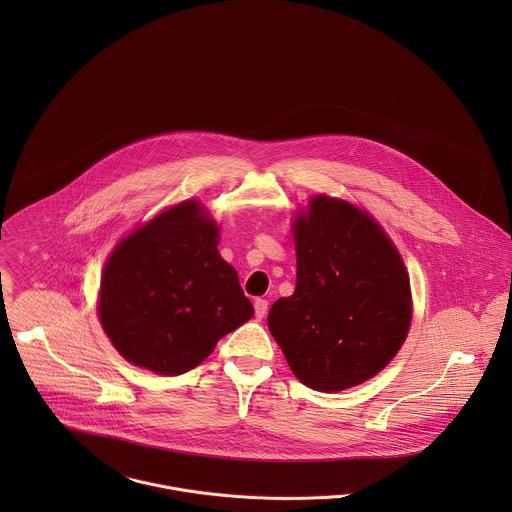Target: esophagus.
<instances>
[{"label":"esophagus","instance_id":"obj_1","mask_svg":"<svg viewBox=\"0 0 512 512\" xmlns=\"http://www.w3.org/2000/svg\"><path fill=\"white\" fill-rule=\"evenodd\" d=\"M254 311H256V317L262 319V317L268 313V301L262 299V297H258V299L254 301Z\"/></svg>","mask_w":512,"mask_h":512}]
</instances>
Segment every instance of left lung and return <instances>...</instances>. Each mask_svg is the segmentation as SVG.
Wrapping results in <instances>:
<instances>
[{"mask_svg": "<svg viewBox=\"0 0 512 512\" xmlns=\"http://www.w3.org/2000/svg\"><path fill=\"white\" fill-rule=\"evenodd\" d=\"M295 292L268 313V329L295 378L339 392L376 376L412 323L408 268L380 222L359 205L313 195L292 215Z\"/></svg>", "mask_w": 512, "mask_h": 512, "instance_id": "8db88e82", "label": "left lung"}]
</instances>
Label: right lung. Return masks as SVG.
I'll return each mask as SVG.
<instances>
[{
	"instance_id": "add662e5",
	"label": "right lung",
	"mask_w": 512,
	"mask_h": 512,
	"mask_svg": "<svg viewBox=\"0 0 512 512\" xmlns=\"http://www.w3.org/2000/svg\"><path fill=\"white\" fill-rule=\"evenodd\" d=\"M219 242L217 220L197 199L157 213L116 242L96 311L128 363L161 376L183 374L252 319L254 307Z\"/></svg>"
}]
</instances>
